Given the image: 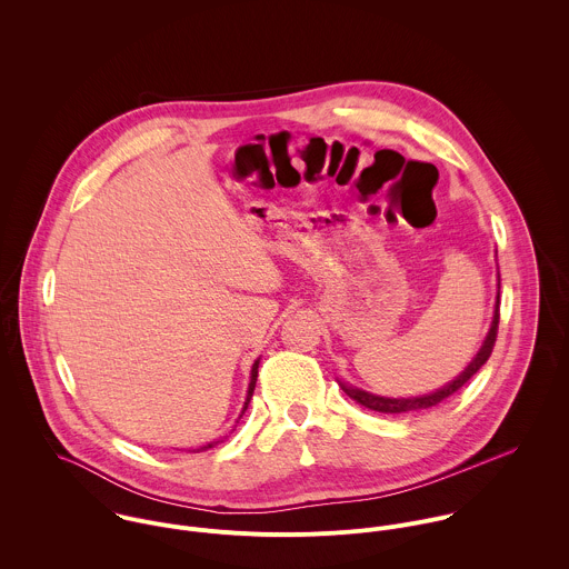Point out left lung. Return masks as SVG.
I'll return each instance as SVG.
<instances>
[{
    "label": "left lung",
    "mask_w": 569,
    "mask_h": 569,
    "mask_svg": "<svg viewBox=\"0 0 569 569\" xmlns=\"http://www.w3.org/2000/svg\"><path fill=\"white\" fill-rule=\"evenodd\" d=\"M497 325H499V293H497V300H495V313H492V322L488 328L487 337L482 341V348L478 350V355L471 359V363L447 386H442L440 390L431 392V395H422V397H409V399H390V397H379V395H370L366 390H359L355 386H348V383H341V390L352 399L357 401L359 406L368 407L372 411H381V413H406V411H418V409H427V407L438 406L440 401L449 399L451 395H456L485 363L492 352V346H495V339H497Z\"/></svg>",
    "instance_id": "8db88e82"
}]
</instances>
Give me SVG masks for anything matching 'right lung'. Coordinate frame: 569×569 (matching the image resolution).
Listing matches in <instances>:
<instances>
[{
  "label": "right lung",
  "mask_w": 569,
  "mask_h": 569,
  "mask_svg": "<svg viewBox=\"0 0 569 569\" xmlns=\"http://www.w3.org/2000/svg\"><path fill=\"white\" fill-rule=\"evenodd\" d=\"M258 363H260V359H256L253 361V366H251V377H249V388H247V397H244V406L241 409V413H239V418H237V422L243 418L244 409L249 406V401H251V395H253V388H256V377H258ZM217 442H221V440H214V442H208V445H203V447H199V449H194V451H208V449H212Z\"/></svg>",
  "instance_id": "add662e5"
}]
</instances>
